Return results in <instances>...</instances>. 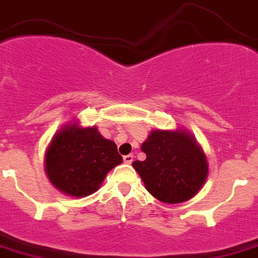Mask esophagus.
Here are the masks:
<instances>
[{"label":"esophagus","mask_w":258,"mask_h":258,"mask_svg":"<svg viewBox=\"0 0 258 258\" xmlns=\"http://www.w3.org/2000/svg\"><path fill=\"white\" fill-rule=\"evenodd\" d=\"M133 159H134V156L132 155V154H129V155H125L124 156V162L126 163V164H131V163L133 162Z\"/></svg>","instance_id":"esophagus-1"}]
</instances>
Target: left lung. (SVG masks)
Returning a JSON list of instances; mask_svg holds the SVG:
<instances>
[{"mask_svg": "<svg viewBox=\"0 0 258 258\" xmlns=\"http://www.w3.org/2000/svg\"><path fill=\"white\" fill-rule=\"evenodd\" d=\"M141 150L144 162L132 166L151 196L164 204H181L195 197L209 175V164L202 147L184 127L173 131L153 129Z\"/></svg>", "mask_w": 258, "mask_h": 258, "instance_id": "obj_1", "label": "left lung"}]
</instances>
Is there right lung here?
<instances>
[{
    "label": "right lung",
    "instance_id": "obj_1",
    "mask_svg": "<svg viewBox=\"0 0 258 258\" xmlns=\"http://www.w3.org/2000/svg\"><path fill=\"white\" fill-rule=\"evenodd\" d=\"M121 162L113 141L103 137L95 125L82 126L73 120L50 140L44 168L58 192L82 198L95 193L107 173Z\"/></svg>",
    "mask_w": 258,
    "mask_h": 258
}]
</instances>
